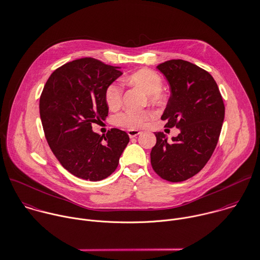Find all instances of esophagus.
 <instances>
[{
    "label": "esophagus",
    "mask_w": 260,
    "mask_h": 260,
    "mask_svg": "<svg viewBox=\"0 0 260 260\" xmlns=\"http://www.w3.org/2000/svg\"><path fill=\"white\" fill-rule=\"evenodd\" d=\"M127 134H128L129 138H135V137L139 136L141 134V132L137 131V129H129V131H127Z\"/></svg>",
    "instance_id": "34e87169"
}]
</instances>
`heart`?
<instances>
[{"label":"heart","mask_w":260,"mask_h":260,"mask_svg":"<svg viewBox=\"0 0 260 260\" xmlns=\"http://www.w3.org/2000/svg\"><path fill=\"white\" fill-rule=\"evenodd\" d=\"M126 81L140 88L148 95L150 103L156 104L161 100L163 81L159 74L149 69H141L131 74ZM122 87L119 83H111L105 90V101L109 108L117 109L121 105ZM149 110H125L115 116V123L127 129H139L146 125L150 119Z\"/></svg>","instance_id":"obj_1"}]
</instances>
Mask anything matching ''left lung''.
Wrapping results in <instances>:
<instances>
[{"label":"left lung","instance_id":"1","mask_svg":"<svg viewBox=\"0 0 260 260\" xmlns=\"http://www.w3.org/2000/svg\"><path fill=\"white\" fill-rule=\"evenodd\" d=\"M166 77L171 96L161 116L166 127L180 133L167 142L164 133H155L151 151L154 171L170 182H181L198 174L212 157L221 134L225 105L219 87L206 70L183 59L157 66Z\"/></svg>","mask_w":260,"mask_h":260}]
</instances>
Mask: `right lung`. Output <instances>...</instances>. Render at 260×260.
Segmentation results:
<instances>
[{"instance_id":"add662e5","label":"right lung","mask_w":260,"mask_h":260,"mask_svg":"<svg viewBox=\"0 0 260 260\" xmlns=\"http://www.w3.org/2000/svg\"><path fill=\"white\" fill-rule=\"evenodd\" d=\"M121 75L118 67L84 57L57 68L44 85L39 112L45 139L61 166L79 178L111 175L129 142L118 128L106 136L92 131V123L108 115L106 88Z\"/></svg>"}]
</instances>
